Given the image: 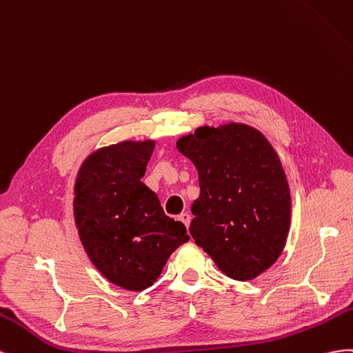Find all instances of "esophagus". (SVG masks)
Instances as JSON below:
<instances>
[{
	"mask_svg": "<svg viewBox=\"0 0 353 353\" xmlns=\"http://www.w3.org/2000/svg\"><path fill=\"white\" fill-rule=\"evenodd\" d=\"M179 220L182 221V223L186 226V228H189V223H190V216L188 214V213H182L179 216Z\"/></svg>",
	"mask_w": 353,
	"mask_h": 353,
	"instance_id": "1",
	"label": "esophagus"
}]
</instances>
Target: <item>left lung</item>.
Wrapping results in <instances>:
<instances>
[{
  "instance_id": "left-lung-1",
  "label": "left lung",
  "mask_w": 353,
  "mask_h": 353,
  "mask_svg": "<svg viewBox=\"0 0 353 353\" xmlns=\"http://www.w3.org/2000/svg\"><path fill=\"white\" fill-rule=\"evenodd\" d=\"M177 149L199 176L190 235L228 276L254 279L283 253L290 228V189L275 149L235 123L199 127Z\"/></svg>"
}]
</instances>
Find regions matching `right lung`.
Listing matches in <instances>:
<instances>
[{
  "instance_id": "obj_1",
  "label": "right lung",
  "mask_w": 353,
  "mask_h": 353,
  "mask_svg": "<svg viewBox=\"0 0 353 353\" xmlns=\"http://www.w3.org/2000/svg\"><path fill=\"white\" fill-rule=\"evenodd\" d=\"M155 143L123 142L90 155L75 183L74 214L93 265L130 291L152 285L170 254L188 243L182 221L165 216L142 179Z\"/></svg>"
}]
</instances>
